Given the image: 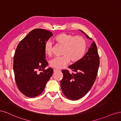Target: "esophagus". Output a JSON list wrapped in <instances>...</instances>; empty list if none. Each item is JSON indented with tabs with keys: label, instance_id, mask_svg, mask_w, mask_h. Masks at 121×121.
Segmentation results:
<instances>
[{
	"label": "esophagus",
	"instance_id": "obj_1",
	"mask_svg": "<svg viewBox=\"0 0 121 121\" xmlns=\"http://www.w3.org/2000/svg\"><path fill=\"white\" fill-rule=\"evenodd\" d=\"M58 71V69H53V72H54V73H56V72H57Z\"/></svg>",
	"mask_w": 121,
	"mask_h": 121
}]
</instances>
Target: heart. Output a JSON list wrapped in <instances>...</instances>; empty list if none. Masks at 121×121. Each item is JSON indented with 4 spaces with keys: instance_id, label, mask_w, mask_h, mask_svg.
I'll return each mask as SVG.
<instances>
[{
    "instance_id": "obj_1",
    "label": "heart",
    "mask_w": 121,
    "mask_h": 121,
    "mask_svg": "<svg viewBox=\"0 0 121 121\" xmlns=\"http://www.w3.org/2000/svg\"><path fill=\"white\" fill-rule=\"evenodd\" d=\"M57 44L64 47L61 57H56L50 61V66L56 69L65 68L70 62L76 63L81 60L87 50V42L81 36H75L71 34L62 33L54 38ZM45 53L50 56L52 53V43L47 42L45 45Z\"/></svg>"
}]
</instances>
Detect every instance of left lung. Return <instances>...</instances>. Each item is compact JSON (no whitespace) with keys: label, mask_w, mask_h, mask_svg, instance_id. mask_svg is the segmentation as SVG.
Wrapping results in <instances>:
<instances>
[{"label":"left lung","mask_w":121,"mask_h":121,"mask_svg":"<svg viewBox=\"0 0 121 121\" xmlns=\"http://www.w3.org/2000/svg\"><path fill=\"white\" fill-rule=\"evenodd\" d=\"M86 37L92 39L83 31ZM99 65V57L94 41L81 60L69 66L76 73L70 74L66 69L62 71L63 78L60 81L63 92L68 98L76 100L88 92L95 81Z\"/></svg>","instance_id":"obj_1"}]
</instances>
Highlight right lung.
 Here are the masks:
<instances>
[{
	"instance_id": "add662e5",
	"label": "right lung",
	"mask_w": 121,
	"mask_h": 121,
	"mask_svg": "<svg viewBox=\"0 0 121 121\" xmlns=\"http://www.w3.org/2000/svg\"><path fill=\"white\" fill-rule=\"evenodd\" d=\"M42 29L31 31L19 42L13 56V69L18 89L25 96L34 97L41 94L53 74L45 60L44 47L52 36ZM38 70L43 72L39 74Z\"/></svg>"
}]
</instances>
